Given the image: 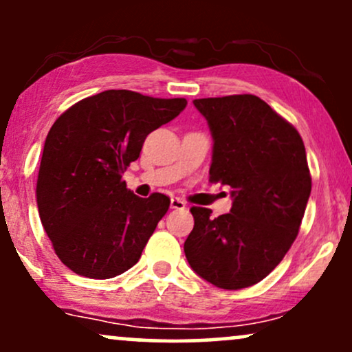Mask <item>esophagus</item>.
Segmentation results:
<instances>
[{
  "mask_svg": "<svg viewBox=\"0 0 352 352\" xmlns=\"http://www.w3.org/2000/svg\"><path fill=\"white\" fill-rule=\"evenodd\" d=\"M187 205H185V201L179 199V197H172L170 199V208L173 210H184Z\"/></svg>",
  "mask_w": 352,
  "mask_h": 352,
  "instance_id": "esophagus-1",
  "label": "esophagus"
}]
</instances>
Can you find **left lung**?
Wrapping results in <instances>:
<instances>
[{"instance_id":"8db88e82","label":"left lung","mask_w":352,"mask_h":352,"mask_svg":"<svg viewBox=\"0 0 352 352\" xmlns=\"http://www.w3.org/2000/svg\"><path fill=\"white\" fill-rule=\"evenodd\" d=\"M213 137L210 182L232 188L230 213L192 207L184 252L221 289L256 285L280 265L300 232L311 173L300 132L253 94L195 99Z\"/></svg>"}]
</instances>
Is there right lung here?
I'll use <instances>...</instances> for the list:
<instances>
[{"mask_svg": "<svg viewBox=\"0 0 352 352\" xmlns=\"http://www.w3.org/2000/svg\"><path fill=\"white\" fill-rule=\"evenodd\" d=\"M185 106L182 98L111 89L76 102L52 124L36 200L52 248L76 274L107 280L139 261L170 199H140L122 173L139 159L145 137Z\"/></svg>", "mask_w": 352, "mask_h": 352, "instance_id": "add662e5", "label": "right lung"}]
</instances>
